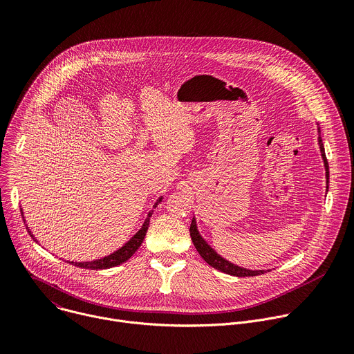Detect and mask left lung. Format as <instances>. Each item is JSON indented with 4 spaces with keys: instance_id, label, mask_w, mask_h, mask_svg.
Listing matches in <instances>:
<instances>
[{
    "instance_id": "left-lung-1",
    "label": "left lung",
    "mask_w": 354,
    "mask_h": 354,
    "mask_svg": "<svg viewBox=\"0 0 354 354\" xmlns=\"http://www.w3.org/2000/svg\"><path fill=\"white\" fill-rule=\"evenodd\" d=\"M319 129V128H318ZM321 132V131H319ZM319 146H321V153H322V157H324V163H325V169H326V180L329 183V165H328V160H326V154H325V147H324V143H322V139L319 136ZM189 234H191V239H192V243L195 246V249H197V252L200 253V256L209 264L212 266L214 268L222 271V272H226V274H230V276H236V277H253V276H260V274H264L266 271L264 270H246V268H242V267H238L234 266L232 263H229L227 260L222 259L215 250H212L207 242L200 236V233L197 230V225H195V219L192 218V222H191V226H189Z\"/></svg>"
}]
</instances>
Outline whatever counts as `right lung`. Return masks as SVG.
<instances>
[{
	"label": "right lung",
	"instance_id": "add662e5",
	"mask_svg": "<svg viewBox=\"0 0 354 354\" xmlns=\"http://www.w3.org/2000/svg\"><path fill=\"white\" fill-rule=\"evenodd\" d=\"M162 201V198H159V201H157L154 204L153 208L157 207V204H159ZM150 215L151 212L147 215V219L145 221L142 229L135 234V236L125 245L122 246L120 250H116L115 253L104 257V259H100V260H94V261H84V263H73L74 266L77 267H82V268H91V270H102V268H109V267H115L118 264H122L124 261H127L128 259L132 257V254L139 249V246L142 245L145 236H146V232H147V227H149V219H150Z\"/></svg>",
	"mask_w": 354,
	"mask_h": 354
}]
</instances>
